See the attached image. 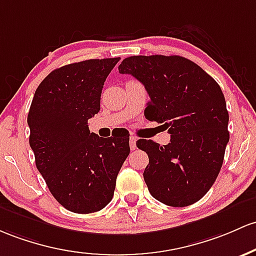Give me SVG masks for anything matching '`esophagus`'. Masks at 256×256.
<instances>
[{
	"mask_svg": "<svg viewBox=\"0 0 256 256\" xmlns=\"http://www.w3.org/2000/svg\"><path fill=\"white\" fill-rule=\"evenodd\" d=\"M136 141H137L136 137H134V136L130 137V148H131V150H134L137 148L136 147Z\"/></svg>",
	"mask_w": 256,
	"mask_h": 256,
	"instance_id": "obj_1",
	"label": "esophagus"
}]
</instances>
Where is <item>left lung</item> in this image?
<instances>
[{"instance_id":"left-lung-1","label":"left lung","mask_w":256,"mask_h":256,"mask_svg":"<svg viewBox=\"0 0 256 256\" xmlns=\"http://www.w3.org/2000/svg\"><path fill=\"white\" fill-rule=\"evenodd\" d=\"M144 85L150 100L144 115L171 134L166 146L141 138L150 164L143 178L152 196L187 206L206 194L224 162L230 134L226 100L216 81L180 56H132L119 66Z\"/></svg>"}]
</instances>
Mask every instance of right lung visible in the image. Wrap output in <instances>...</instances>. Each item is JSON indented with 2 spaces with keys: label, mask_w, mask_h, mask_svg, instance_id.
<instances>
[{
  "label": "right lung",
  "mask_w": 256,
  "mask_h": 256,
  "mask_svg": "<svg viewBox=\"0 0 256 256\" xmlns=\"http://www.w3.org/2000/svg\"><path fill=\"white\" fill-rule=\"evenodd\" d=\"M120 58L88 60L50 72L36 88L28 125L36 168L56 200L78 214L102 210L130 153L128 136L103 138L87 122L100 109L106 76Z\"/></svg>",
  "instance_id": "obj_1"
}]
</instances>
